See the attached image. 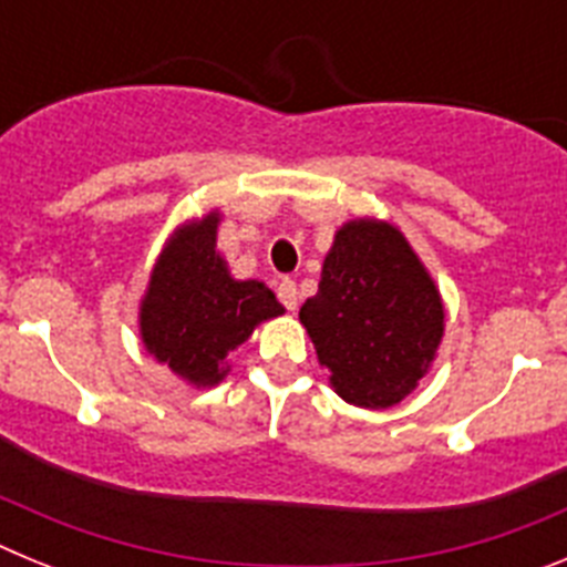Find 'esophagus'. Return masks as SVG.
Listing matches in <instances>:
<instances>
[{
    "mask_svg": "<svg viewBox=\"0 0 567 567\" xmlns=\"http://www.w3.org/2000/svg\"><path fill=\"white\" fill-rule=\"evenodd\" d=\"M275 292H278V300H280V303H284V307H287V309L298 307V287H295V280L280 278V280H278V289H275Z\"/></svg>",
    "mask_w": 567,
    "mask_h": 567,
    "instance_id": "34e87169",
    "label": "esophagus"
}]
</instances>
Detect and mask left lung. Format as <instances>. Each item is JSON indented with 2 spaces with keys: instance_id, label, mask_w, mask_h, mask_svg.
<instances>
[{
  "instance_id": "1",
  "label": "left lung",
  "mask_w": 567,
  "mask_h": 567,
  "mask_svg": "<svg viewBox=\"0 0 567 567\" xmlns=\"http://www.w3.org/2000/svg\"><path fill=\"white\" fill-rule=\"evenodd\" d=\"M300 323L332 372L334 392L346 403L385 409L412 392L434 360L443 303L400 229L352 221L334 235Z\"/></svg>"
}]
</instances>
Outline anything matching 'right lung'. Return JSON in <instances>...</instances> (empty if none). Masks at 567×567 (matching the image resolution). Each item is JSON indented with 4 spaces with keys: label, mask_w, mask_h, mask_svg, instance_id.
Wrapping results in <instances>:
<instances>
[{
    "label": "right lung",
    "mask_w": 567,
    "mask_h": 567,
    "mask_svg": "<svg viewBox=\"0 0 567 567\" xmlns=\"http://www.w3.org/2000/svg\"><path fill=\"white\" fill-rule=\"evenodd\" d=\"M218 215L175 235L162 255L142 303V338L150 354L193 385H215L227 374L224 358L260 320L284 312L272 289L233 280L215 252Z\"/></svg>",
    "instance_id": "right-lung-1"
}]
</instances>
